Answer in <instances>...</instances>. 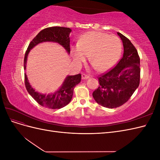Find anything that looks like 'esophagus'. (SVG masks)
Segmentation results:
<instances>
[{"label": "esophagus", "instance_id": "esophagus-1", "mask_svg": "<svg viewBox=\"0 0 160 160\" xmlns=\"http://www.w3.org/2000/svg\"><path fill=\"white\" fill-rule=\"evenodd\" d=\"M81 77H82V79H88L90 77L89 75H87L85 74H82Z\"/></svg>", "mask_w": 160, "mask_h": 160}]
</instances>
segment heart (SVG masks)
Here are the masks:
<instances>
[{
  "label": "heart",
  "mask_w": 160,
  "mask_h": 160,
  "mask_svg": "<svg viewBox=\"0 0 160 160\" xmlns=\"http://www.w3.org/2000/svg\"><path fill=\"white\" fill-rule=\"evenodd\" d=\"M122 47V42L117 36L91 31L81 37L77 45L71 47V53L76 65H81L89 55L93 66L98 71L103 72L118 61Z\"/></svg>",
  "instance_id": "1"
}]
</instances>
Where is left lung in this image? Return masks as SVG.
<instances>
[{"label":"left lung","instance_id":"obj_1","mask_svg":"<svg viewBox=\"0 0 160 160\" xmlns=\"http://www.w3.org/2000/svg\"><path fill=\"white\" fill-rule=\"evenodd\" d=\"M123 45V55L113 68L99 77V86L93 93L103 107L116 108L129 99L139 85L140 59L137 49L127 37L118 32Z\"/></svg>","mask_w":160,"mask_h":160}]
</instances>
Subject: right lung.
<instances>
[{
    "mask_svg": "<svg viewBox=\"0 0 160 160\" xmlns=\"http://www.w3.org/2000/svg\"><path fill=\"white\" fill-rule=\"evenodd\" d=\"M71 29L62 27H52L46 28L38 33L28 45L24 59V69L26 70V65L28 52L32 48L38 44L44 42H54L59 43L64 47L67 52L70 53V38L69 34ZM81 80V75L67 76L61 88L55 92L50 94H42L35 91L25 73V83L27 91L37 102L43 107L50 109H61L65 107L71 101L75 87L79 84Z\"/></svg>",
    "mask_w": 160,
    "mask_h": 160,
    "instance_id": "add662e5",
    "label": "right lung"
}]
</instances>
